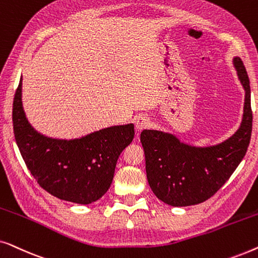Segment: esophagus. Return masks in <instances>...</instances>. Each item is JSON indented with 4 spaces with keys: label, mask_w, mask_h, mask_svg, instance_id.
Masks as SVG:
<instances>
[{
    "label": "esophagus",
    "mask_w": 258,
    "mask_h": 258,
    "mask_svg": "<svg viewBox=\"0 0 258 258\" xmlns=\"http://www.w3.org/2000/svg\"><path fill=\"white\" fill-rule=\"evenodd\" d=\"M150 124V119L146 117V116H140L135 121V128L137 132H142V130L147 129Z\"/></svg>",
    "instance_id": "esophagus-1"
}]
</instances>
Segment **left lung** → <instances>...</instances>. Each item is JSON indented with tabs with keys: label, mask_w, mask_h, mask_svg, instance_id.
Returning a JSON list of instances; mask_svg holds the SVG:
<instances>
[{
	"label": "left lung",
	"mask_w": 258,
	"mask_h": 258,
	"mask_svg": "<svg viewBox=\"0 0 258 258\" xmlns=\"http://www.w3.org/2000/svg\"><path fill=\"white\" fill-rule=\"evenodd\" d=\"M235 67L245 90L244 114L239 129L230 139L208 148L184 144L170 134L157 130L141 133L149 185L157 199L172 207L202 203L228 181L248 150L252 130L250 83L242 59Z\"/></svg>",
	"instance_id": "8db88e82"
}]
</instances>
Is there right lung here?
Wrapping results in <instances>:
<instances>
[{
    "mask_svg": "<svg viewBox=\"0 0 258 258\" xmlns=\"http://www.w3.org/2000/svg\"><path fill=\"white\" fill-rule=\"evenodd\" d=\"M21 95L22 79L14 96V134L24 163L41 188L79 204L101 199L110 188L118 156L134 139V124L110 126L70 141L49 139L28 123Z\"/></svg>",
    "mask_w": 258,
    "mask_h": 258,
    "instance_id": "obj_1",
    "label": "right lung"
}]
</instances>
